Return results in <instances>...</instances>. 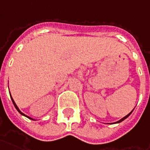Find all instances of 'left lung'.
Listing matches in <instances>:
<instances>
[{
    "label": "left lung",
    "instance_id": "1",
    "mask_svg": "<svg viewBox=\"0 0 150 150\" xmlns=\"http://www.w3.org/2000/svg\"><path fill=\"white\" fill-rule=\"evenodd\" d=\"M133 110H132V111L130 112V113H129V114H128V115H126V116H125V117H122V119H120V120H119V121H117V122H115V123H119V122H122L123 120H125V119H126V117H128L129 116V115H130V114H131L132 112H133Z\"/></svg>",
    "mask_w": 150,
    "mask_h": 150
}]
</instances>
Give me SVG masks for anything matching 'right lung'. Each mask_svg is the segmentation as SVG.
I'll list each match as a JSON object with an SVG mask.
<instances>
[{"label":"right lung","mask_w":150,"mask_h":150,"mask_svg":"<svg viewBox=\"0 0 150 150\" xmlns=\"http://www.w3.org/2000/svg\"><path fill=\"white\" fill-rule=\"evenodd\" d=\"M9 94H10V93H9ZM11 98H12V101H13V105H14V106H15V107H16V109L17 110V111H18L19 113H20V114H21V115H24V116H25V117H28V118H29V119H32V120H34V119H33V118H32V117H28V116H27V115H24V113H22V112L21 111V110H19L18 106H16V103H15V102H14V100H13V98H12V96H11Z\"/></svg>","instance_id":"add662e5"}]
</instances>
